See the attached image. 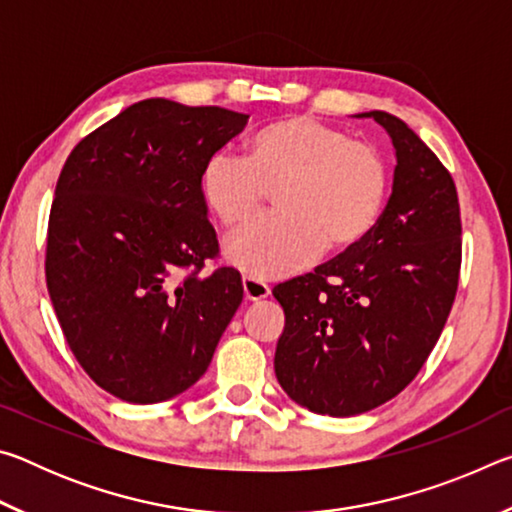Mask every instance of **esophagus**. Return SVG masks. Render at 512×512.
<instances>
[{
	"instance_id": "obj_1",
	"label": "esophagus",
	"mask_w": 512,
	"mask_h": 512,
	"mask_svg": "<svg viewBox=\"0 0 512 512\" xmlns=\"http://www.w3.org/2000/svg\"><path fill=\"white\" fill-rule=\"evenodd\" d=\"M244 296L250 302H259L271 296V289L262 280H255V277H244Z\"/></svg>"
}]
</instances>
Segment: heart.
<instances>
[{
	"mask_svg": "<svg viewBox=\"0 0 512 512\" xmlns=\"http://www.w3.org/2000/svg\"><path fill=\"white\" fill-rule=\"evenodd\" d=\"M273 189L277 214L225 241V257L262 280L300 271L323 246L366 237L386 201L388 164L341 128L293 115L250 137L244 158L221 151L203 167V201L223 228L248 223Z\"/></svg>",
	"mask_w": 512,
	"mask_h": 512,
	"instance_id": "1",
	"label": "heart"
}]
</instances>
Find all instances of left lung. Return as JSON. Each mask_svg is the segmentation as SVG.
I'll return each instance as SVG.
<instances>
[{"label": "left lung", "instance_id": "8db88e82", "mask_svg": "<svg viewBox=\"0 0 512 512\" xmlns=\"http://www.w3.org/2000/svg\"><path fill=\"white\" fill-rule=\"evenodd\" d=\"M395 149L393 192L370 232L273 289L284 309L275 377L305 409L350 418L393 400L447 323L461 271V210L443 162L402 119L361 112Z\"/></svg>", "mask_w": 512, "mask_h": 512}]
</instances>
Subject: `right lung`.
<instances>
[{
    "label": "right lung",
    "mask_w": 512,
    "mask_h": 512,
    "mask_svg": "<svg viewBox=\"0 0 512 512\" xmlns=\"http://www.w3.org/2000/svg\"><path fill=\"white\" fill-rule=\"evenodd\" d=\"M246 124L241 112L146 99L76 144L60 171L49 298L76 361L119 400L155 404L194 386L244 300L235 268L198 273L219 253L203 167Z\"/></svg>",
    "instance_id": "obj_1"
}]
</instances>
